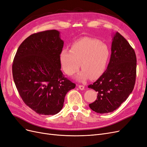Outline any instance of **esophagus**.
Wrapping results in <instances>:
<instances>
[{"mask_svg":"<svg viewBox=\"0 0 147 147\" xmlns=\"http://www.w3.org/2000/svg\"><path fill=\"white\" fill-rule=\"evenodd\" d=\"M78 87L80 90H84L85 88V87L84 86H82V85H78Z\"/></svg>","mask_w":147,"mask_h":147,"instance_id":"obj_1","label":"esophagus"}]
</instances>
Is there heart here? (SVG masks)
<instances>
[{
  "label": "heart",
  "mask_w": 147,
  "mask_h": 147,
  "mask_svg": "<svg viewBox=\"0 0 147 147\" xmlns=\"http://www.w3.org/2000/svg\"><path fill=\"white\" fill-rule=\"evenodd\" d=\"M110 59L108 46L96 39L83 38L72 45L71 50L63 49L60 55L61 67L68 76L82 69L76 76L80 81L88 78L96 80L102 76Z\"/></svg>",
  "instance_id": "1"
}]
</instances>
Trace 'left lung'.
<instances>
[{
	"label": "left lung",
	"mask_w": 147,
	"mask_h": 147,
	"mask_svg": "<svg viewBox=\"0 0 147 147\" xmlns=\"http://www.w3.org/2000/svg\"><path fill=\"white\" fill-rule=\"evenodd\" d=\"M110 61L106 71L88 87L97 92V99L90 104L99 113L112 112L120 106L131 93L136 77L135 51L118 32L113 36Z\"/></svg>",
	"instance_id": "left-lung-1"
}]
</instances>
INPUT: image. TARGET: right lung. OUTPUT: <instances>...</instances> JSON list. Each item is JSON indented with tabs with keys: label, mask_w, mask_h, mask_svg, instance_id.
<instances>
[{
	"label": "right lung",
	"mask_w": 147,
	"mask_h": 147,
	"mask_svg": "<svg viewBox=\"0 0 147 147\" xmlns=\"http://www.w3.org/2000/svg\"><path fill=\"white\" fill-rule=\"evenodd\" d=\"M63 41L56 30L30 35L19 47L12 66L14 82L24 102L40 115L59 113L76 84L64 77L60 55Z\"/></svg>",
	"instance_id": "add662e5"
}]
</instances>
